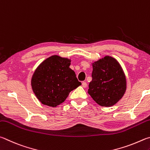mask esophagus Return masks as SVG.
Instances as JSON below:
<instances>
[{"label":"esophagus","instance_id":"obj_1","mask_svg":"<svg viewBox=\"0 0 150 150\" xmlns=\"http://www.w3.org/2000/svg\"><path fill=\"white\" fill-rule=\"evenodd\" d=\"M82 86L83 88H86V87H87V83H86V82H83L82 83Z\"/></svg>","mask_w":150,"mask_h":150}]
</instances>
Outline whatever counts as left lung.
I'll use <instances>...</instances> for the list:
<instances>
[{
    "mask_svg": "<svg viewBox=\"0 0 150 150\" xmlns=\"http://www.w3.org/2000/svg\"><path fill=\"white\" fill-rule=\"evenodd\" d=\"M91 64L92 80L88 93L100 106H113L127 90V78L121 65L116 59L108 55Z\"/></svg>",
    "mask_w": 150,
    "mask_h": 150,
    "instance_id": "8db88e82",
    "label": "left lung"
}]
</instances>
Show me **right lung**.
Wrapping results in <instances>:
<instances>
[{
    "label": "right lung",
    "instance_id": "right-lung-1",
    "mask_svg": "<svg viewBox=\"0 0 150 150\" xmlns=\"http://www.w3.org/2000/svg\"><path fill=\"white\" fill-rule=\"evenodd\" d=\"M71 59L58 55L47 58L34 71L31 85L42 104L55 107L63 103L71 91L82 83L69 67Z\"/></svg>",
    "mask_w": 150,
    "mask_h": 150
}]
</instances>
